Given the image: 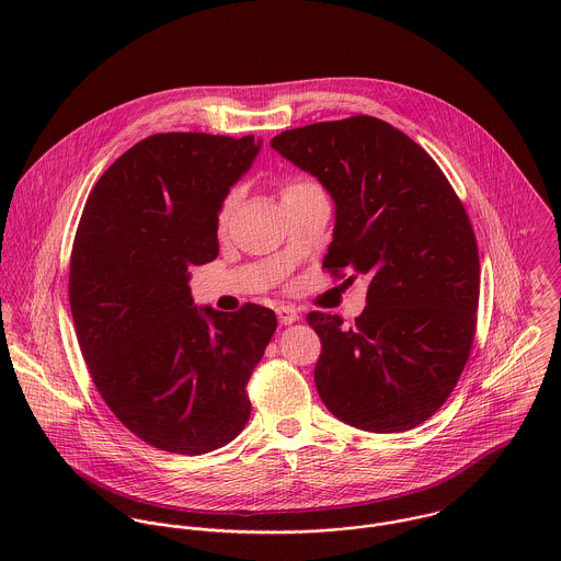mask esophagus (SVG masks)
<instances>
[{
	"instance_id": "1",
	"label": "esophagus",
	"mask_w": 561,
	"mask_h": 561,
	"mask_svg": "<svg viewBox=\"0 0 561 561\" xmlns=\"http://www.w3.org/2000/svg\"><path fill=\"white\" fill-rule=\"evenodd\" d=\"M276 316H278V321H280V323H285V325L300 320L298 311H296L291 305H280V307H276Z\"/></svg>"
}]
</instances>
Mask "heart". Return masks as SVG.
Segmentation results:
<instances>
[{
	"label": "heart",
	"mask_w": 561,
	"mask_h": 561,
	"mask_svg": "<svg viewBox=\"0 0 561 561\" xmlns=\"http://www.w3.org/2000/svg\"><path fill=\"white\" fill-rule=\"evenodd\" d=\"M318 190H320V185H318L316 181L296 176V179H289V181L283 183V187H280V198H283V201H289V198H296V196H302V194H309V192H318ZM236 198H238V192H231V194L222 201L220 211H218V225H220V227L227 225L229 214H231V209H233V205H236Z\"/></svg>",
	"instance_id": "b5f03b06"
}]
</instances>
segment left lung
<instances>
[{
  "instance_id": "8db88e82",
  "label": "left lung",
  "mask_w": 561,
  "mask_h": 561,
  "mask_svg": "<svg viewBox=\"0 0 561 561\" xmlns=\"http://www.w3.org/2000/svg\"><path fill=\"white\" fill-rule=\"evenodd\" d=\"M272 147L334 198L321 267L345 283L369 278L354 325L307 316L321 341V401L376 434L421 425L456 389L478 328L480 254L462 201L436 161L374 116L289 129Z\"/></svg>"
}]
</instances>
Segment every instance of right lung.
I'll use <instances>...</instances> for the list:
<instances>
[{
    "mask_svg": "<svg viewBox=\"0 0 561 561\" xmlns=\"http://www.w3.org/2000/svg\"><path fill=\"white\" fill-rule=\"evenodd\" d=\"M254 136L156 134L92 187L71 250L69 302L90 378L116 419L161 451L201 456L250 416L248 380L276 316L196 309L190 265L218 256V211L259 153Z\"/></svg>",
    "mask_w": 561,
    "mask_h": 561,
    "instance_id": "right-lung-1",
    "label": "right lung"
}]
</instances>
